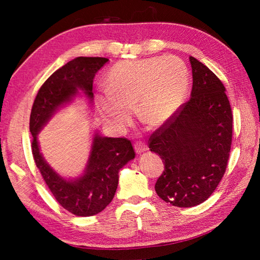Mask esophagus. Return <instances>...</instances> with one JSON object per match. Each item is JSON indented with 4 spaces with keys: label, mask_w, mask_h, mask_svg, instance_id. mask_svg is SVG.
<instances>
[{
    "label": "esophagus",
    "mask_w": 260,
    "mask_h": 260,
    "mask_svg": "<svg viewBox=\"0 0 260 260\" xmlns=\"http://www.w3.org/2000/svg\"><path fill=\"white\" fill-rule=\"evenodd\" d=\"M148 148H147V146H146V144L144 142H137L136 144H135V152L137 153V154H141V153H143V152H145V151H147Z\"/></svg>",
    "instance_id": "34e87169"
}]
</instances>
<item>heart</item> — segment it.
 <instances>
[{"label":"heart","instance_id":"heart-1","mask_svg":"<svg viewBox=\"0 0 260 260\" xmlns=\"http://www.w3.org/2000/svg\"><path fill=\"white\" fill-rule=\"evenodd\" d=\"M189 75L181 60L174 57L131 60L109 71L106 89L96 93V102L109 123L124 125L137 106L144 123H167L183 104Z\"/></svg>","mask_w":260,"mask_h":260}]
</instances>
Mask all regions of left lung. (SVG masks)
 Returning <instances> with one entry per match:
<instances>
[{
	"label": "left lung",
	"mask_w": 260,
	"mask_h": 260,
	"mask_svg": "<svg viewBox=\"0 0 260 260\" xmlns=\"http://www.w3.org/2000/svg\"><path fill=\"white\" fill-rule=\"evenodd\" d=\"M191 98L150 137V150L163 159L157 196L190 208L212 194L227 169L233 113L225 88L207 66L190 57Z\"/></svg>",
	"instance_id": "1"
}]
</instances>
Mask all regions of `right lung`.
<instances>
[{
    "mask_svg": "<svg viewBox=\"0 0 260 260\" xmlns=\"http://www.w3.org/2000/svg\"><path fill=\"white\" fill-rule=\"evenodd\" d=\"M107 61V58L78 57L54 71L39 89L30 115L32 154L37 168L60 206L79 217L95 215L112 202L119 170L135 157L131 141L105 137L95 132L84 173L76 179H66L42 156L37 136L52 116L73 103L79 93L92 104L93 78Z\"/></svg>",
    "mask_w": 260,
    "mask_h": 260,
    "instance_id": "add662e5",
    "label": "right lung"
}]
</instances>
